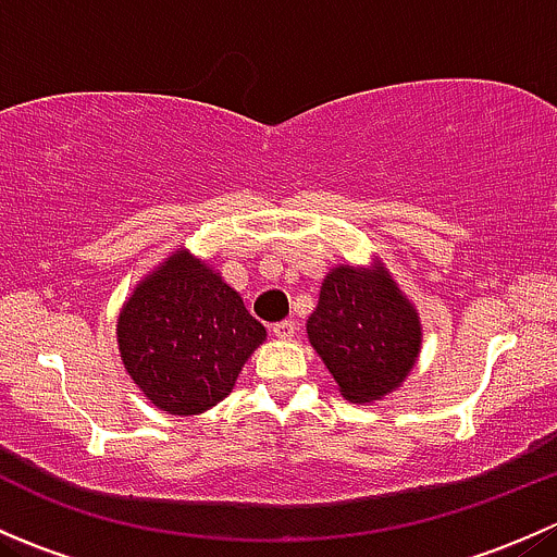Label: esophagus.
Segmentation results:
<instances>
[{"mask_svg": "<svg viewBox=\"0 0 557 557\" xmlns=\"http://www.w3.org/2000/svg\"><path fill=\"white\" fill-rule=\"evenodd\" d=\"M272 334L277 336V339H294V336H296V323H294V320H283V323H274L272 325Z\"/></svg>", "mask_w": 557, "mask_h": 557, "instance_id": "1", "label": "esophagus"}]
</instances>
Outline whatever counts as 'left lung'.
I'll return each mask as SVG.
<instances>
[{
  "label": "left lung",
  "mask_w": 557,
  "mask_h": 557,
  "mask_svg": "<svg viewBox=\"0 0 557 557\" xmlns=\"http://www.w3.org/2000/svg\"><path fill=\"white\" fill-rule=\"evenodd\" d=\"M307 339L352 404L383 401L404 385L423 347L420 312L380 258L336 263L320 285Z\"/></svg>",
  "instance_id": "1"
}]
</instances>
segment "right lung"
Listing matches in <instances>:
<instances>
[{
	"label": "right lung",
	"mask_w": 557,
	"mask_h": 557,
	"mask_svg": "<svg viewBox=\"0 0 557 557\" xmlns=\"http://www.w3.org/2000/svg\"><path fill=\"white\" fill-rule=\"evenodd\" d=\"M117 352L134 385L166 414H201L234 391L267 329L212 263L180 245L117 312Z\"/></svg>",
	"instance_id": "1"
}]
</instances>
